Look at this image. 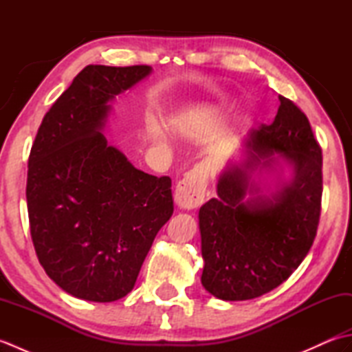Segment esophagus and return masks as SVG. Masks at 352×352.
Listing matches in <instances>:
<instances>
[{"label":"esophagus","mask_w":352,"mask_h":352,"mask_svg":"<svg viewBox=\"0 0 352 352\" xmlns=\"http://www.w3.org/2000/svg\"><path fill=\"white\" fill-rule=\"evenodd\" d=\"M207 169L197 166L190 169L175 186V204L183 210H192L204 203L207 190Z\"/></svg>","instance_id":"obj_1"}]
</instances>
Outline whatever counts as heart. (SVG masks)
I'll return each instance as SVG.
<instances>
[{
	"label": "heart",
	"mask_w": 352,
	"mask_h": 352,
	"mask_svg": "<svg viewBox=\"0 0 352 352\" xmlns=\"http://www.w3.org/2000/svg\"><path fill=\"white\" fill-rule=\"evenodd\" d=\"M148 138L151 139L153 142H162L164 139L163 131L160 130V126L155 125V124H151V125L148 126Z\"/></svg>",
	"instance_id": "obj_1"
}]
</instances>
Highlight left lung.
<instances>
[{
    "instance_id": "left-lung-1",
    "label": "left lung",
    "mask_w": 352,
    "mask_h": 352,
    "mask_svg": "<svg viewBox=\"0 0 352 352\" xmlns=\"http://www.w3.org/2000/svg\"><path fill=\"white\" fill-rule=\"evenodd\" d=\"M271 125L242 140L218 178V198L199 208L201 283L223 301L267 294L301 265L315 241L322 197V149L307 116L278 96ZM291 177H283V166ZM266 176H274L271 185Z\"/></svg>"
}]
</instances>
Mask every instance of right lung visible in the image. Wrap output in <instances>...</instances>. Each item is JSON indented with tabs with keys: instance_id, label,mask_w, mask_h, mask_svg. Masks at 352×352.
<instances>
[{
	"instance_id": "add662e5",
	"label": "right lung",
	"mask_w": 352,
	"mask_h": 352,
	"mask_svg": "<svg viewBox=\"0 0 352 352\" xmlns=\"http://www.w3.org/2000/svg\"><path fill=\"white\" fill-rule=\"evenodd\" d=\"M151 71L86 66L45 115L30 153L25 195L37 258L80 300L130 294L174 212L170 178L134 168L102 134L111 101Z\"/></svg>"
}]
</instances>
